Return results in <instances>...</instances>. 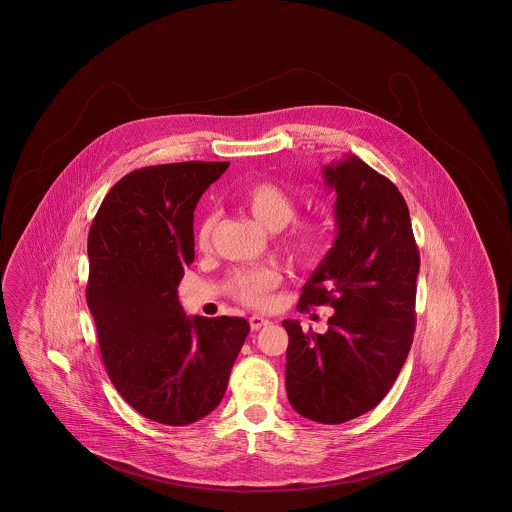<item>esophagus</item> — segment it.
I'll use <instances>...</instances> for the list:
<instances>
[{
  "mask_svg": "<svg viewBox=\"0 0 512 512\" xmlns=\"http://www.w3.org/2000/svg\"><path fill=\"white\" fill-rule=\"evenodd\" d=\"M248 322H250V329H252V331H258V329H262V327L269 325L268 318H262V316H256V314H254V316H250V320H248Z\"/></svg>",
  "mask_w": 512,
  "mask_h": 512,
  "instance_id": "esophagus-1",
  "label": "esophagus"
}]
</instances>
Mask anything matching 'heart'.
Here are the masks:
<instances>
[{
  "mask_svg": "<svg viewBox=\"0 0 512 512\" xmlns=\"http://www.w3.org/2000/svg\"><path fill=\"white\" fill-rule=\"evenodd\" d=\"M241 206L254 217L264 229L281 231L296 214L295 198L273 181H256L241 194ZM216 229V217L204 216L196 227V246L206 250L212 243ZM281 250L300 266H310L322 256L325 248V229L318 221L302 219L283 235L279 241ZM281 277L273 268H250L235 271L229 281V293L252 308H266L271 302V293L277 289Z\"/></svg>",
  "mask_w": 512,
  "mask_h": 512,
  "instance_id": "obj_1",
  "label": "heart"
}]
</instances>
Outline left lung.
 Masks as SVG:
<instances>
[{
  "mask_svg": "<svg viewBox=\"0 0 512 512\" xmlns=\"http://www.w3.org/2000/svg\"><path fill=\"white\" fill-rule=\"evenodd\" d=\"M322 173L337 194V239L302 287L298 310L335 312L323 335L283 322L285 385L300 416L343 424L381 403L403 368L416 327L420 254L403 194L387 177L356 156Z\"/></svg>",
  "mask_w": 512,
  "mask_h": 512,
  "instance_id": "obj_1",
  "label": "left lung"
}]
</instances>
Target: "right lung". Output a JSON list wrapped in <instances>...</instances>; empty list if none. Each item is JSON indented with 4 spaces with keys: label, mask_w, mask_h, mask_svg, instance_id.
<instances>
[{
    "label": "right lung",
    "mask_w": 512,
    "mask_h": 512,
    "mask_svg": "<svg viewBox=\"0 0 512 512\" xmlns=\"http://www.w3.org/2000/svg\"><path fill=\"white\" fill-rule=\"evenodd\" d=\"M229 162L142 167L117 181L88 233L86 302L109 379L158 424L187 426L221 403L250 325L187 318L177 287L194 260V208Z\"/></svg>",
    "instance_id": "1"
}]
</instances>
